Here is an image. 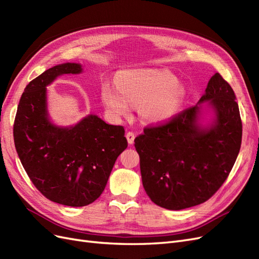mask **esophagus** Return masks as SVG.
Here are the masks:
<instances>
[{
    "mask_svg": "<svg viewBox=\"0 0 259 259\" xmlns=\"http://www.w3.org/2000/svg\"><path fill=\"white\" fill-rule=\"evenodd\" d=\"M126 138H127V142L130 145L134 144V139H135V134L133 132H128L126 133Z\"/></svg>",
    "mask_w": 259,
    "mask_h": 259,
    "instance_id": "esophagus-1",
    "label": "esophagus"
}]
</instances>
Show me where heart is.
<instances>
[{
    "mask_svg": "<svg viewBox=\"0 0 259 259\" xmlns=\"http://www.w3.org/2000/svg\"><path fill=\"white\" fill-rule=\"evenodd\" d=\"M101 91L104 105L114 119L127 116L131 106H139V114L149 123L169 120L182 105L184 89L176 77L161 70H130Z\"/></svg>",
    "mask_w": 259,
    "mask_h": 259,
    "instance_id": "b5f03b06",
    "label": "heart"
}]
</instances>
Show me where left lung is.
Returning <instances> with one entry per match:
<instances>
[{
  "label": "left lung",
  "mask_w": 259,
  "mask_h": 259,
  "mask_svg": "<svg viewBox=\"0 0 259 259\" xmlns=\"http://www.w3.org/2000/svg\"><path fill=\"white\" fill-rule=\"evenodd\" d=\"M209 101L214 119L199 123L200 103ZM143 186L153 203L179 210L213 197L231 171L242 142L236 95L218 72L210 77L198 105L135 138Z\"/></svg>",
  "instance_id": "8db88e82"
}]
</instances>
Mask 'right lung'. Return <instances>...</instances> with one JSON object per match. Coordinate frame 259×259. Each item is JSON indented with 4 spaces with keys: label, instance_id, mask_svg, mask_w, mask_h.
Instances as JSON below:
<instances>
[{
    "label": "right lung",
    "instance_id": "obj_1",
    "mask_svg": "<svg viewBox=\"0 0 259 259\" xmlns=\"http://www.w3.org/2000/svg\"><path fill=\"white\" fill-rule=\"evenodd\" d=\"M82 72L67 62L46 70L22 93L14 122V143L23 168L45 198L80 207L105 190L117 156L127 148L121 125L90 114L74 126L60 127L49 119L46 86L61 74Z\"/></svg>",
    "mask_w": 259,
    "mask_h": 259
}]
</instances>
